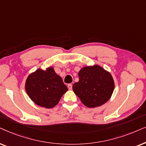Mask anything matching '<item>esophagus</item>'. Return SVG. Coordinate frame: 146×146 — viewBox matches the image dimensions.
<instances>
[{"label": "esophagus", "mask_w": 146, "mask_h": 146, "mask_svg": "<svg viewBox=\"0 0 146 146\" xmlns=\"http://www.w3.org/2000/svg\"><path fill=\"white\" fill-rule=\"evenodd\" d=\"M67 87H68V89H69V90H71V89H72V87H73V86H72L71 84H68Z\"/></svg>", "instance_id": "obj_1"}]
</instances>
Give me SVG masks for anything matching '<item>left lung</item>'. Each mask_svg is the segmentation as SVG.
Masks as SVG:
<instances>
[{
  "label": "left lung",
  "mask_w": 146,
  "mask_h": 146,
  "mask_svg": "<svg viewBox=\"0 0 146 146\" xmlns=\"http://www.w3.org/2000/svg\"><path fill=\"white\" fill-rule=\"evenodd\" d=\"M79 77L73 89L85 106L96 108L110 100L114 90V81L109 72L99 65L89 66L80 70Z\"/></svg>",
  "instance_id": "left-lung-1"
}]
</instances>
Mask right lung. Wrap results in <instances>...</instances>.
<instances>
[{
  "mask_svg": "<svg viewBox=\"0 0 146 146\" xmlns=\"http://www.w3.org/2000/svg\"><path fill=\"white\" fill-rule=\"evenodd\" d=\"M25 89L29 98L36 105L52 108L59 103L67 87L62 78L55 73L52 67L46 71L38 69L27 79Z\"/></svg>",
  "mask_w": 146,
  "mask_h": 146,
  "instance_id": "add662e5",
  "label": "right lung"
}]
</instances>
